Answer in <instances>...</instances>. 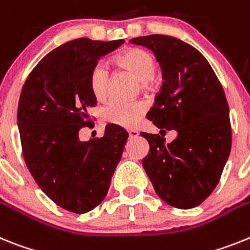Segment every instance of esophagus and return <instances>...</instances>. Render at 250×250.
<instances>
[{
  "mask_svg": "<svg viewBox=\"0 0 250 250\" xmlns=\"http://www.w3.org/2000/svg\"><path fill=\"white\" fill-rule=\"evenodd\" d=\"M128 136H129V138H136V137H138V132L136 131V129H129V131H128Z\"/></svg>",
  "mask_w": 250,
  "mask_h": 250,
  "instance_id": "34e87169",
  "label": "esophagus"
}]
</instances>
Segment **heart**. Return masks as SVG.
I'll return each mask as SVG.
<instances>
[{
  "mask_svg": "<svg viewBox=\"0 0 250 250\" xmlns=\"http://www.w3.org/2000/svg\"><path fill=\"white\" fill-rule=\"evenodd\" d=\"M119 66L132 73L141 82L142 88H149L153 84L157 62L147 50L133 47L117 56ZM109 86V70L103 62H98L89 75V88L93 97L103 101L108 94ZM146 112V104L142 102H125L112 99L102 108L101 117L103 122L119 127L132 128L141 121Z\"/></svg>",
  "mask_w": 250,
  "mask_h": 250,
  "instance_id": "heart-1",
  "label": "heart"
}]
</instances>
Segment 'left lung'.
<instances>
[{
  "mask_svg": "<svg viewBox=\"0 0 250 250\" xmlns=\"http://www.w3.org/2000/svg\"><path fill=\"white\" fill-rule=\"evenodd\" d=\"M129 42L152 50L162 69L161 92L147 118L161 134L178 132L171 144L160 134L141 133L149 143L143 168L165 203L177 209L195 208L216 188L231 148L224 89L203 54L185 41L148 35Z\"/></svg>",
  "mask_w": 250,
  "mask_h": 250,
  "instance_id": "obj_1",
  "label": "left lung"
}]
</instances>
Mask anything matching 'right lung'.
<instances>
[{
  "label": "right lung",
  "mask_w": 250,
  "mask_h": 250,
  "mask_svg": "<svg viewBox=\"0 0 250 250\" xmlns=\"http://www.w3.org/2000/svg\"><path fill=\"white\" fill-rule=\"evenodd\" d=\"M125 40L82 38L51 50L22 86L17 125L26 166L39 188L62 209L84 214L107 195L128 133L105 125L104 136L83 142L79 131L97 105L89 75L102 56Z\"/></svg>",
  "instance_id": "right-lung-1"
}]
</instances>
